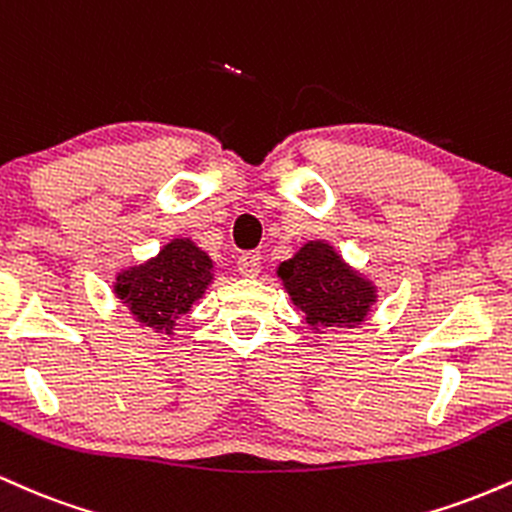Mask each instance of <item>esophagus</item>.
<instances>
[{
	"instance_id": "1",
	"label": "esophagus",
	"mask_w": 512,
	"mask_h": 512,
	"mask_svg": "<svg viewBox=\"0 0 512 512\" xmlns=\"http://www.w3.org/2000/svg\"><path fill=\"white\" fill-rule=\"evenodd\" d=\"M262 269V257L260 252H243L238 257V272L243 276H257Z\"/></svg>"
}]
</instances>
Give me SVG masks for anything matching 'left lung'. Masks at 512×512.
I'll list each match as a JSON object with an SVG mask.
<instances>
[{"label":"left lung","mask_w":512,"mask_h":512,"mask_svg":"<svg viewBox=\"0 0 512 512\" xmlns=\"http://www.w3.org/2000/svg\"><path fill=\"white\" fill-rule=\"evenodd\" d=\"M291 301L310 325H354L373 303V286L344 267L327 243H308L279 267Z\"/></svg>","instance_id":"left-lung-1"}]
</instances>
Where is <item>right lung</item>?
Listing matches in <instances>:
<instances>
[{"label":"right lung","instance_id":"obj_1","mask_svg":"<svg viewBox=\"0 0 512 512\" xmlns=\"http://www.w3.org/2000/svg\"><path fill=\"white\" fill-rule=\"evenodd\" d=\"M211 281V260L192 240H173L151 262L117 276V296L132 315L154 330H173Z\"/></svg>","mask_w":512,"mask_h":512}]
</instances>
